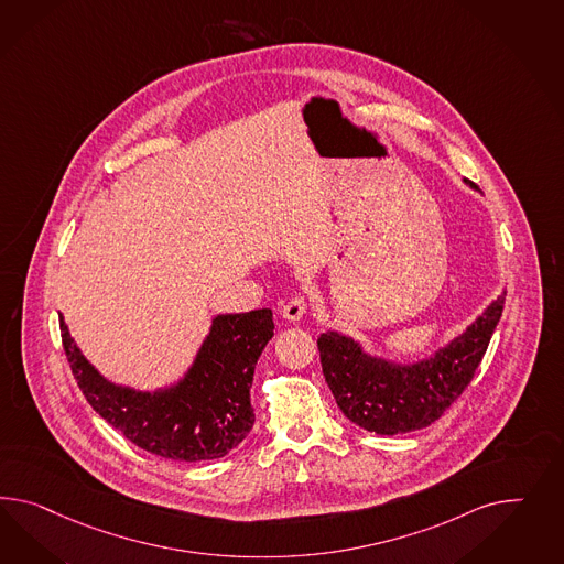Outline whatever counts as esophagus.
I'll use <instances>...</instances> for the list:
<instances>
[{"instance_id":"esophagus-1","label":"esophagus","mask_w":564,"mask_h":564,"mask_svg":"<svg viewBox=\"0 0 564 564\" xmlns=\"http://www.w3.org/2000/svg\"><path fill=\"white\" fill-rule=\"evenodd\" d=\"M281 314H283V318L290 322H297L305 314V300L302 295H295V297H291L288 304L283 305V310H281Z\"/></svg>"}]
</instances>
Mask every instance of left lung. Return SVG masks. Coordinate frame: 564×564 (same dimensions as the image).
I'll return each instance as SVG.
<instances>
[{"label":"left lung","mask_w":564,"mask_h":564,"mask_svg":"<svg viewBox=\"0 0 564 564\" xmlns=\"http://www.w3.org/2000/svg\"><path fill=\"white\" fill-rule=\"evenodd\" d=\"M505 295L488 305L464 335L411 366L371 357L349 336L322 335V373L338 409L355 425L378 435H400L435 423L473 381L501 321Z\"/></svg>","instance_id":"obj_1"}]
</instances>
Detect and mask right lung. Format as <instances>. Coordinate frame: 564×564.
<instances>
[{
	"label": "right lung",
	"instance_id": "obj_1",
	"mask_svg": "<svg viewBox=\"0 0 564 564\" xmlns=\"http://www.w3.org/2000/svg\"><path fill=\"white\" fill-rule=\"evenodd\" d=\"M62 324L63 349L82 394L129 442L176 462L229 454L254 425L250 388L260 352L273 338V312L221 314L176 386L138 392L105 380Z\"/></svg>",
	"mask_w": 564,
	"mask_h": 564
}]
</instances>
